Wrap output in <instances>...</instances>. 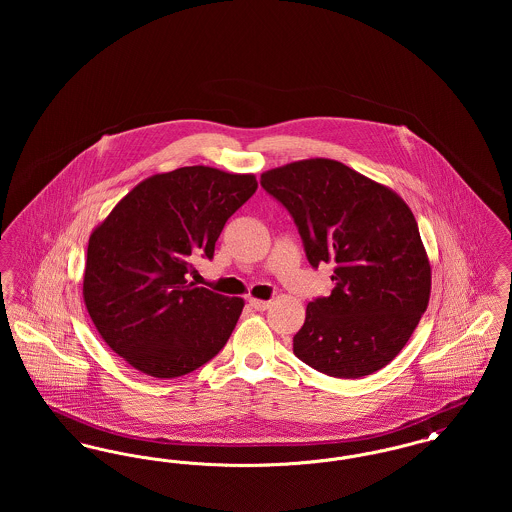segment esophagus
Here are the masks:
<instances>
[{
  "label": "esophagus",
  "mask_w": 512,
  "mask_h": 512,
  "mask_svg": "<svg viewBox=\"0 0 512 512\" xmlns=\"http://www.w3.org/2000/svg\"><path fill=\"white\" fill-rule=\"evenodd\" d=\"M249 307H253L255 311H267L270 307V301H263V299H249Z\"/></svg>",
  "instance_id": "obj_1"
}]
</instances>
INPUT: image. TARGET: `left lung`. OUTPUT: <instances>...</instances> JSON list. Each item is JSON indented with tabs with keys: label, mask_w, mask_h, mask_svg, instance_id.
Returning <instances> with one entry per match:
<instances>
[{
	"label": "left lung",
	"mask_w": 512,
	"mask_h": 512,
	"mask_svg": "<svg viewBox=\"0 0 512 512\" xmlns=\"http://www.w3.org/2000/svg\"><path fill=\"white\" fill-rule=\"evenodd\" d=\"M261 186L290 213L309 265H336L334 290L307 305L293 336L295 357L334 378L388 365L413 336L432 286L407 203L332 159L272 169Z\"/></svg>",
	"instance_id": "8db88e82"
}]
</instances>
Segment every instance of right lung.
<instances>
[{
    "label": "right lung",
    "instance_id": "obj_1",
    "mask_svg": "<svg viewBox=\"0 0 512 512\" xmlns=\"http://www.w3.org/2000/svg\"><path fill=\"white\" fill-rule=\"evenodd\" d=\"M255 190L253 174L182 167L138 184L92 232L86 309L128 365L176 378L226 345L244 299L195 288L188 274L197 255L213 259L226 220Z\"/></svg>",
    "mask_w": 512,
    "mask_h": 512
}]
</instances>
